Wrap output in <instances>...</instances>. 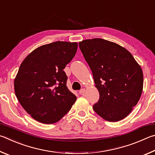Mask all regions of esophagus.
<instances>
[{"label":"esophagus","mask_w":155,"mask_h":155,"mask_svg":"<svg viewBox=\"0 0 155 155\" xmlns=\"http://www.w3.org/2000/svg\"><path fill=\"white\" fill-rule=\"evenodd\" d=\"M86 92V89L85 88H82V89H81V90L80 91V92H79V93L80 94H83L84 93Z\"/></svg>","instance_id":"1"}]
</instances>
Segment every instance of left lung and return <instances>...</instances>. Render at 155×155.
I'll return each instance as SVG.
<instances>
[{
    "instance_id": "obj_1",
    "label": "left lung",
    "mask_w": 155,
    "mask_h": 155,
    "mask_svg": "<svg viewBox=\"0 0 155 155\" xmlns=\"http://www.w3.org/2000/svg\"><path fill=\"white\" fill-rule=\"evenodd\" d=\"M79 46L100 94L93 110L104 120L117 122L137 105L143 91L140 65L121 45L99 38L83 40Z\"/></svg>"
}]
</instances>
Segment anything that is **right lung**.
<instances>
[{"label": "right lung", "mask_w": 155, "mask_h": 155, "mask_svg": "<svg viewBox=\"0 0 155 155\" xmlns=\"http://www.w3.org/2000/svg\"><path fill=\"white\" fill-rule=\"evenodd\" d=\"M77 49L76 42H53L36 48L21 62L14 80L15 94L35 120L55 123L74 104L76 97L67 88L63 69Z\"/></svg>", "instance_id": "add662e5"}]
</instances>
